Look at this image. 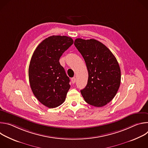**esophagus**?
I'll use <instances>...</instances> for the list:
<instances>
[{
  "mask_svg": "<svg viewBox=\"0 0 148 148\" xmlns=\"http://www.w3.org/2000/svg\"><path fill=\"white\" fill-rule=\"evenodd\" d=\"M75 81H76L75 78V77H73V78H71V82H72V83H73V84H74V83L75 82Z\"/></svg>",
  "mask_w": 148,
  "mask_h": 148,
  "instance_id": "34e87169",
  "label": "esophagus"
}]
</instances>
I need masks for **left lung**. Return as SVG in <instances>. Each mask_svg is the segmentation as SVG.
<instances>
[{"instance_id": "left-lung-1", "label": "left lung", "mask_w": 148, "mask_h": 148, "mask_svg": "<svg viewBox=\"0 0 148 148\" xmlns=\"http://www.w3.org/2000/svg\"><path fill=\"white\" fill-rule=\"evenodd\" d=\"M74 45L83 57L88 72L86 87L81 93L87 103L101 107L115 96L121 84V70L112 52L95 39L77 38Z\"/></svg>"}]
</instances>
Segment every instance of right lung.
<instances>
[{
  "label": "right lung",
  "mask_w": 148,
  "mask_h": 148,
  "mask_svg": "<svg viewBox=\"0 0 148 148\" xmlns=\"http://www.w3.org/2000/svg\"><path fill=\"white\" fill-rule=\"evenodd\" d=\"M74 43L66 36H52L38 45L32 57L29 78L36 98L46 107L53 108L64 102L70 88V78L59 60Z\"/></svg>",
  "instance_id": "1"
}]
</instances>
